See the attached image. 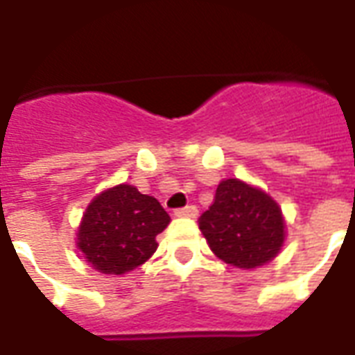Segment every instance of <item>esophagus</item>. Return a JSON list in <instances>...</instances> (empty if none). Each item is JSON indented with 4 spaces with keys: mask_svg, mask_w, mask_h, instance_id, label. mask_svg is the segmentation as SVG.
Returning a JSON list of instances; mask_svg holds the SVG:
<instances>
[{
    "mask_svg": "<svg viewBox=\"0 0 355 355\" xmlns=\"http://www.w3.org/2000/svg\"><path fill=\"white\" fill-rule=\"evenodd\" d=\"M175 214L180 218H198L199 211L196 205H188V207H184V209H178V211H175Z\"/></svg>",
    "mask_w": 355,
    "mask_h": 355,
    "instance_id": "esophagus-1",
    "label": "esophagus"
}]
</instances>
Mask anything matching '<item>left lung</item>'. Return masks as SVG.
I'll use <instances>...</instances> for the list:
<instances>
[{"instance_id": "8db88e82", "label": "left lung", "mask_w": 355, "mask_h": 355, "mask_svg": "<svg viewBox=\"0 0 355 355\" xmlns=\"http://www.w3.org/2000/svg\"><path fill=\"white\" fill-rule=\"evenodd\" d=\"M199 230L214 256L237 269H256L282 250L286 222L282 209L261 188L225 178L216 188Z\"/></svg>"}]
</instances>
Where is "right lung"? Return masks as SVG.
Instances as JSON below:
<instances>
[{
  "mask_svg": "<svg viewBox=\"0 0 355 355\" xmlns=\"http://www.w3.org/2000/svg\"><path fill=\"white\" fill-rule=\"evenodd\" d=\"M171 218L156 198L131 184L112 186L92 199L77 231L83 258L103 275H125L156 252V235Z\"/></svg>",
  "mask_w": 355,
  "mask_h": 355,
  "instance_id": "add662e5",
  "label": "right lung"
}]
</instances>
